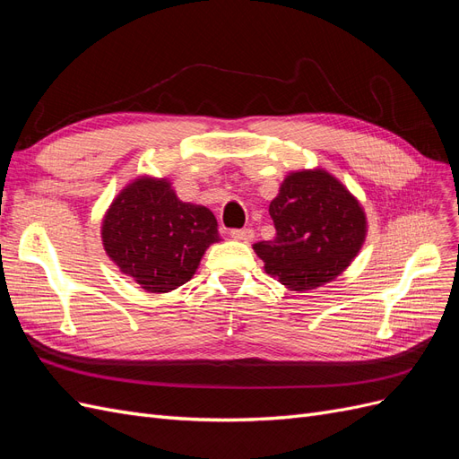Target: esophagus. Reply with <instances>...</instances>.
Here are the masks:
<instances>
[{"label": "esophagus", "mask_w": 459, "mask_h": 459, "mask_svg": "<svg viewBox=\"0 0 459 459\" xmlns=\"http://www.w3.org/2000/svg\"><path fill=\"white\" fill-rule=\"evenodd\" d=\"M230 235H231L233 239H238V241L251 243V241H253V238H255V231H253V230H248V228H243V230H231V231H230Z\"/></svg>", "instance_id": "obj_1"}]
</instances>
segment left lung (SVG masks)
I'll return each mask as SVG.
<instances>
[{
    "mask_svg": "<svg viewBox=\"0 0 459 459\" xmlns=\"http://www.w3.org/2000/svg\"><path fill=\"white\" fill-rule=\"evenodd\" d=\"M272 241L255 243L264 270L290 290L335 280L366 239V214L356 197L329 172H290L270 203Z\"/></svg>",
    "mask_w": 459,
    "mask_h": 459,
    "instance_id": "left-lung-1",
    "label": "left lung"
}]
</instances>
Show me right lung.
Wrapping results in <instances>:
<instances>
[{
	"label": "right lung",
	"mask_w": 459,
	"mask_h": 459,
	"mask_svg": "<svg viewBox=\"0 0 459 459\" xmlns=\"http://www.w3.org/2000/svg\"><path fill=\"white\" fill-rule=\"evenodd\" d=\"M101 238L110 260L147 293H169L189 281L208 245L220 241L206 206L179 201L169 179L147 176L118 193Z\"/></svg>",
	"instance_id": "right-lung-1"
}]
</instances>
